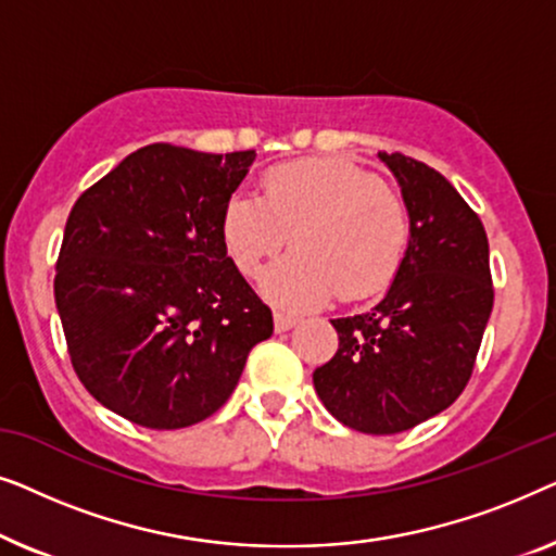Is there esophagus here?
Masks as SVG:
<instances>
[{
  "mask_svg": "<svg viewBox=\"0 0 556 556\" xmlns=\"http://www.w3.org/2000/svg\"><path fill=\"white\" fill-rule=\"evenodd\" d=\"M273 324H276V331L278 333H283V331L293 329V326L299 324V316L286 314V311H276V314H273Z\"/></svg>",
  "mask_w": 556,
  "mask_h": 556,
  "instance_id": "34e87169",
  "label": "esophagus"
}]
</instances>
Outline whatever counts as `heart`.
<instances>
[{
	"mask_svg": "<svg viewBox=\"0 0 556 556\" xmlns=\"http://www.w3.org/2000/svg\"><path fill=\"white\" fill-rule=\"evenodd\" d=\"M291 235L293 253L261 280L268 301L314 308L341 295L359 301L390 286L409 242L397 192L344 159H303L265 174L263 197L235 192L223 212L232 263L257 276Z\"/></svg>",
	"mask_w": 556,
	"mask_h": 556,
	"instance_id": "1",
	"label": "heart"
}]
</instances>
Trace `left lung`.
Segmentation results:
<instances>
[{
    "label": "left lung",
    "instance_id": "obj_1",
    "mask_svg": "<svg viewBox=\"0 0 556 556\" xmlns=\"http://www.w3.org/2000/svg\"><path fill=\"white\" fill-rule=\"evenodd\" d=\"M409 215L390 291L359 316L333 318L339 349L314 371L316 394L346 428L394 435L466 390L493 308L489 238L443 174L379 151Z\"/></svg>",
    "mask_w": 556,
    "mask_h": 556
}]
</instances>
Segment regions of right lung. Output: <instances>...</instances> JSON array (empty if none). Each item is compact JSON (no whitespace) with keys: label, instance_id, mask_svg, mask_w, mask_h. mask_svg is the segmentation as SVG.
<instances>
[{"label":"right lung","instance_id":"obj_1","mask_svg":"<svg viewBox=\"0 0 556 556\" xmlns=\"http://www.w3.org/2000/svg\"><path fill=\"white\" fill-rule=\"evenodd\" d=\"M253 159L151 143L73 204L55 306L75 375L111 413L151 430L202 422L273 333L223 240Z\"/></svg>","mask_w":556,"mask_h":556}]
</instances>
